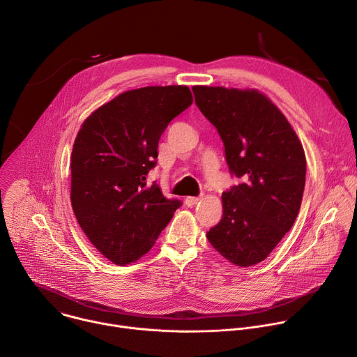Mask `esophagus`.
<instances>
[{
  "label": "esophagus",
  "instance_id": "1",
  "mask_svg": "<svg viewBox=\"0 0 357 357\" xmlns=\"http://www.w3.org/2000/svg\"><path fill=\"white\" fill-rule=\"evenodd\" d=\"M200 200V197H195V196H188L186 199H185V205L186 206H195L196 203Z\"/></svg>",
  "mask_w": 357,
  "mask_h": 357
}]
</instances>
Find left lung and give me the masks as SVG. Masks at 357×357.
Listing matches in <instances>:
<instances>
[{
  "label": "left lung",
  "instance_id": "1",
  "mask_svg": "<svg viewBox=\"0 0 357 357\" xmlns=\"http://www.w3.org/2000/svg\"><path fill=\"white\" fill-rule=\"evenodd\" d=\"M195 103L216 128L238 183L222 195L211 244L238 267L266 260L291 230L302 202L307 160L280 109L256 89L193 86Z\"/></svg>",
  "mask_w": 357,
  "mask_h": 357
}]
</instances>
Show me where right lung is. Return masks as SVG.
I'll return each mask as SVG.
<instances>
[{
	"label": "right lung",
	"instance_id": "right-lung-1",
	"mask_svg": "<svg viewBox=\"0 0 357 357\" xmlns=\"http://www.w3.org/2000/svg\"><path fill=\"white\" fill-rule=\"evenodd\" d=\"M192 103L188 86L128 90L94 110L77 132L72 208L90 243L117 266L146 254L182 205L145 179L162 132Z\"/></svg>",
	"mask_w": 357,
	"mask_h": 357
}]
</instances>
